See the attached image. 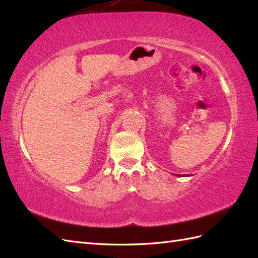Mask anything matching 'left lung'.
Instances as JSON below:
<instances>
[{
  "mask_svg": "<svg viewBox=\"0 0 258 258\" xmlns=\"http://www.w3.org/2000/svg\"><path fill=\"white\" fill-rule=\"evenodd\" d=\"M174 175H176V176H179V175H177V174H174Z\"/></svg>",
  "mask_w": 258,
  "mask_h": 258,
  "instance_id": "8db88e82",
  "label": "left lung"
}]
</instances>
